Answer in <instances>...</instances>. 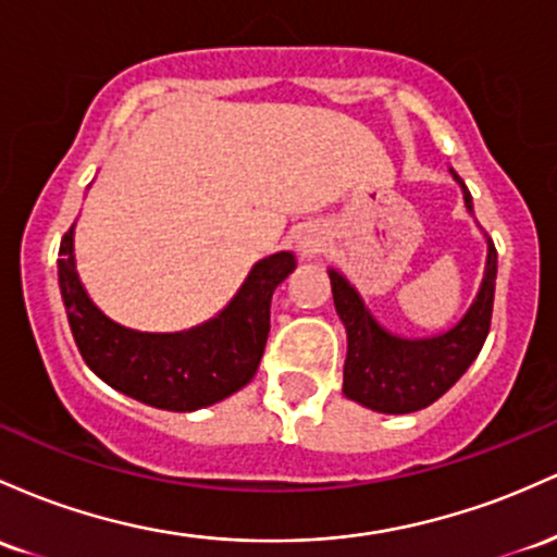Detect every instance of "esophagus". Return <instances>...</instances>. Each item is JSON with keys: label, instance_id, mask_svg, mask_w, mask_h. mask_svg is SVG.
I'll return each mask as SVG.
<instances>
[{"label": "esophagus", "instance_id": "esophagus-1", "mask_svg": "<svg viewBox=\"0 0 557 557\" xmlns=\"http://www.w3.org/2000/svg\"><path fill=\"white\" fill-rule=\"evenodd\" d=\"M326 245V231L318 226H305L297 236V249L302 252V258H315Z\"/></svg>", "mask_w": 557, "mask_h": 557}]
</instances>
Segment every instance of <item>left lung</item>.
<instances>
[{
    "label": "left lung",
    "instance_id": "8db88e82",
    "mask_svg": "<svg viewBox=\"0 0 557 557\" xmlns=\"http://www.w3.org/2000/svg\"><path fill=\"white\" fill-rule=\"evenodd\" d=\"M455 181L463 186L466 208L471 210L466 184L460 176ZM329 276L336 312L347 329L345 395L379 413H416L436 403L476 360L490 334L497 276V249L492 242L476 302L458 326L434 339L410 342L392 336L373 321L345 276L336 271H329Z\"/></svg>",
    "mask_w": 557,
    "mask_h": 557
}]
</instances>
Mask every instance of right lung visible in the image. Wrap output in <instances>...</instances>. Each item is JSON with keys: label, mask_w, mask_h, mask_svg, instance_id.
<instances>
[{"label": "right lung", "mask_w": 557, "mask_h": 557, "mask_svg": "<svg viewBox=\"0 0 557 557\" xmlns=\"http://www.w3.org/2000/svg\"><path fill=\"white\" fill-rule=\"evenodd\" d=\"M58 265L67 321L86 366L141 403L184 413L234 395L252 381L271 331L273 289L297 262L292 252L260 260L215 321L181 334H141L110 321L78 281L73 228L62 236Z\"/></svg>", "instance_id": "right-lung-1"}]
</instances>
